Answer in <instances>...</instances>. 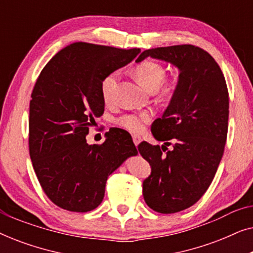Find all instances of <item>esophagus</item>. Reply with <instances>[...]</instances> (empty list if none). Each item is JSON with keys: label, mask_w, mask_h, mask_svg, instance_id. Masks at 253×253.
Listing matches in <instances>:
<instances>
[{"label": "esophagus", "mask_w": 253, "mask_h": 253, "mask_svg": "<svg viewBox=\"0 0 253 253\" xmlns=\"http://www.w3.org/2000/svg\"><path fill=\"white\" fill-rule=\"evenodd\" d=\"M132 139H133V143H134V145H136V146H138V145L141 143V138L139 136H137V134H133Z\"/></svg>", "instance_id": "1"}]
</instances>
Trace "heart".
I'll return each instance as SVG.
<instances>
[{
	"label": "heart",
	"instance_id": "1",
	"mask_svg": "<svg viewBox=\"0 0 253 253\" xmlns=\"http://www.w3.org/2000/svg\"><path fill=\"white\" fill-rule=\"evenodd\" d=\"M134 77L137 82L148 91H155L162 84L166 77V70L158 62L147 60L139 63L134 69ZM117 81H119V72L113 71L107 75L101 82V94L106 102L112 100L114 92H115ZM151 119V115L146 112L139 114H127L120 117L117 123L121 126L132 131V132H140L144 129L145 123Z\"/></svg>",
	"mask_w": 253,
	"mask_h": 253
}]
</instances>
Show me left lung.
Masks as SVG:
<instances>
[{"instance_id":"left-lung-1","label":"left lung","mask_w":253,"mask_h":253,"mask_svg":"<svg viewBox=\"0 0 253 253\" xmlns=\"http://www.w3.org/2000/svg\"><path fill=\"white\" fill-rule=\"evenodd\" d=\"M148 56L179 71L170 102L152 124L155 139L166 146L172 140L173 150L164 155V145L162 150L146 141L139 145L140 155L152 168L143 182L145 203L155 212L171 214L196 204L213 181L227 140L229 95L220 67L202 48H153L144 50L136 62Z\"/></svg>"}]
</instances>
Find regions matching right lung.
<instances>
[{"instance_id":"obj_1","label":"right lung","mask_w":253,"mask_h":253,"mask_svg":"<svg viewBox=\"0 0 253 253\" xmlns=\"http://www.w3.org/2000/svg\"><path fill=\"white\" fill-rule=\"evenodd\" d=\"M139 53V48L75 42L40 72L30 101V157L41 188L61 209H96L108 176L138 154L126 130H109L102 145H88L86 134L105 110L102 79Z\"/></svg>"}]
</instances>
